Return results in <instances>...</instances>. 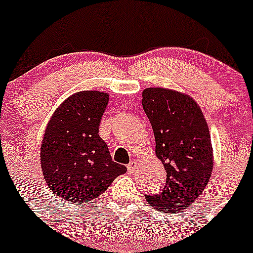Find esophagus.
Masks as SVG:
<instances>
[{
    "label": "esophagus",
    "mask_w": 253,
    "mask_h": 253,
    "mask_svg": "<svg viewBox=\"0 0 253 253\" xmlns=\"http://www.w3.org/2000/svg\"><path fill=\"white\" fill-rule=\"evenodd\" d=\"M135 168H137V161H131V162L127 165V170H128L129 173H133V171L135 170Z\"/></svg>",
    "instance_id": "1"
}]
</instances>
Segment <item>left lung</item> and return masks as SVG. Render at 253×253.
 I'll list each match as a JSON object with an SVG mask.
<instances>
[{
    "label": "left lung",
    "instance_id": "1",
    "mask_svg": "<svg viewBox=\"0 0 253 253\" xmlns=\"http://www.w3.org/2000/svg\"><path fill=\"white\" fill-rule=\"evenodd\" d=\"M141 104L154 131L156 156L167 171L162 192L146 194V201L160 211L177 212L201 196L211 177L213 158L208 124L193 98L177 91L145 88Z\"/></svg>",
    "mask_w": 253,
    "mask_h": 253
}]
</instances>
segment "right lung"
Returning <instances> with one entry per match:
<instances>
[{"label": "right lung", "mask_w": 253, "mask_h": 253, "mask_svg": "<svg viewBox=\"0 0 253 253\" xmlns=\"http://www.w3.org/2000/svg\"><path fill=\"white\" fill-rule=\"evenodd\" d=\"M109 95L82 91L55 110L41 146V166L46 185L73 204L93 201L127 168L114 162L99 137V122Z\"/></svg>", "instance_id": "add662e5"}]
</instances>
